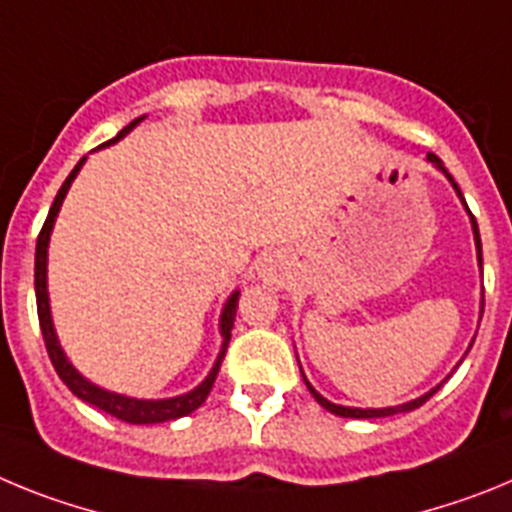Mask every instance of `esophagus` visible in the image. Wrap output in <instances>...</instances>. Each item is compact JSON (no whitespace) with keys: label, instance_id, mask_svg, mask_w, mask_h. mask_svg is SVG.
I'll list each match as a JSON object with an SVG mask.
<instances>
[{"label":"esophagus","instance_id":"1","mask_svg":"<svg viewBox=\"0 0 512 512\" xmlns=\"http://www.w3.org/2000/svg\"><path fill=\"white\" fill-rule=\"evenodd\" d=\"M259 277L266 284H282L284 277H287V266H284V261L279 256H266L259 269Z\"/></svg>","mask_w":512,"mask_h":512}]
</instances>
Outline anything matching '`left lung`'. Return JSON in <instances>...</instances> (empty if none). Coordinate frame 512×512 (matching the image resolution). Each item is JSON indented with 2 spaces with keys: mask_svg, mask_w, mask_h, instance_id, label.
Returning a JSON list of instances; mask_svg holds the SVG:
<instances>
[{
  "mask_svg": "<svg viewBox=\"0 0 512 512\" xmlns=\"http://www.w3.org/2000/svg\"><path fill=\"white\" fill-rule=\"evenodd\" d=\"M428 161H431L433 166H438V169L443 171V174H446V169H443V164H441V158L436 156V153H428ZM449 176V182L454 184V189H456V194H459L461 197V202H464V194H461V189H459V184L454 182V179H451V174H446ZM464 207H467V202H464ZM467 212H469V207H467ZM469 217H472V230H474V243H477V259H479V264H482V241H479V228H477V220H474V215L472 212H469ZM302 372V369H300ZM302 379H305V374H302ZM305 384H307V390H310V395L315 397V400L320 402V405H323L325 410H330V413L333 415H341V418H387V415H395V413H410V410H415V408H420V405H423L425 400H431L433 395H436L438 392V387H441V384H438L436 390H431V392H425L423 397H418V400H413V402H405V405H397V408H377V410H361V408H343V405H336V402H330V400H325L323 395H320V392H315V387H312L310 382H307L305 379Z\"/></svg>",
  "mask_w": 512,
  "mask_h": 512,
  "instance_id": "8db88e82",
  "label": "left lung"
}]
</instances>
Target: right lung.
Instances as JSON below:
<instances>
[{
  "instance_id": "1",
  "label": "right lung",
  "mask_w": 512,
  "mask_h": 512,
  "mask_svg": "<svg viewBox=\"0 0 512 512\" xmlns=\"http://www.w3.org/2000/svg\"><path fill=\"white\" fill-rule=\"evenodd\" d=\"M140 120H143V117H138V120L130 122L128 128H122L115 138L107 140V143H102V146H112V143H117V140H120L122 135H128ZM84 161H87V156L81 158L79 164L74 166V171L66 176L63 187L58 189L56 200H53V205H51V212H48V217H45L43 230H40V235H38V246H35V300H38L40 330H43V341H45V348H48V356H51V361H53V369H56L58 377L63 379V384H66V387H69V390L74 392L79 400L89 402V405H94V408L104 410V413H110L112 418L125 420V423L146 425V423H166V420L184 418V415L194 413V410L200 408L202 402L207 400V395H210L212 384H215L217 372H220V364H223V359H225V351H228L230 330H233L235 310H238V292H233V295H230V300L225 302L223 315H220L223 348H220V354H217L215 366H212V372L207 374L205 382H202L200 387H194L192 392H187V395L169 397V400H135V397H125V395H117V392L102 390V387H97V384H92L89 379L81 377L74 366H71V361L66 359V354H63L61 343H58V338H56V330H53L51 305H48V282H45L48 277H45V274H48V241H51L53 223H56V215H58V210H61L63 197H66V192H69L71 182L76 179V174H79V169Z\"/></svg>"
}]
</instances>
